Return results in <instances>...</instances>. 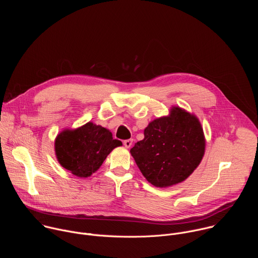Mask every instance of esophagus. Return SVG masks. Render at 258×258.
<instances>
[{"label": "esophagus", "instance_id": "34e87169", "mask_svg": "<svg viewBox=\"0 0 258 258\" xmlns=\"http://www.w3.org/2000/svg\"><path fill=\"white\" fill-rule=\"evenodd\" d=\"M123 145L125 148H131L132 145H133V139H130V140H125L123 141Z\"/></svg>", "mask_w": 258, "mask_h": 258}]
</instances>
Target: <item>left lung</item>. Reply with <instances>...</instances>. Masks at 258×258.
<instances>
[{
	"instance_id": "1",
	"label": "left lung",
	"mask_w": 258,
	"mask_h": 258,
	"mask_svg": "<svg viewBox=\"0 0 258 258\" xmlns=\"http://www.w3.org/2000/svg\"><path fill=\"white\" fill-rule=\"evenodd\" d=\"M205 144L198 117L172 106L167 116L149 122L144 139L135 144L131 154L147 180L166 188L193 173L204 156Z\"/></svg>"
}]
</instances>
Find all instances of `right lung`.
Returning a JSON list of instances; mask_svg holds the SVG:
<instances>
[{"label": "right lung", "instance_id": "obj_1", "mask_svg": "<svg viewBox=\"0 0 258 258\" xmlns=\"http://www.w3.org/2000/svg\"><path fill=\"white\" fill-rule=\"evenodd\" d=\"M122 146L108 128L87 122L78 128H65L55 139V154L62 167L79 177L96 172L116 147Z\"/></svg>", "mask_w": 258, "mask_h": 258}]
</instances>
